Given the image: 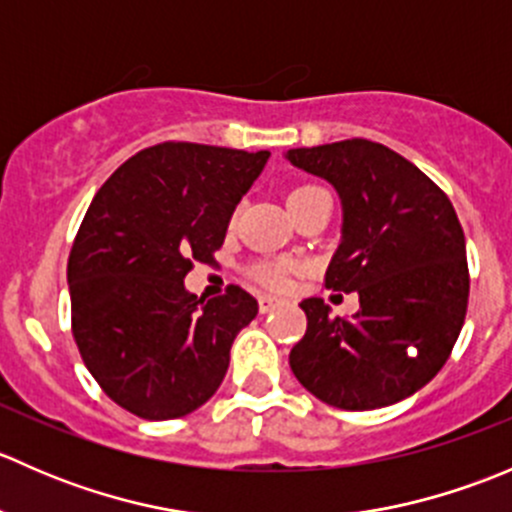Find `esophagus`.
I'll use <instances>...</instances> for the list:
<instances>
[{
    "instance_id": "esophagus-1",
    "label": "esophagus",
    "mask_w": 512,
    "mask_h": 512,
    "mask_svg": "<svg viewBox=\"0 0 512 512\" xmlns=\"http://www.w3.org/2000/svg\"><path fill=\"white\" fill-rule=\"evenodd\" d=\"M282 299L280 297H272V294H260V312L267 314L272 312L275 307H280Z\"/></svg>"
}]
</instances>
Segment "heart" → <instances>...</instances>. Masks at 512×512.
<instances>
[{
	"label": "heart",
	"mask_w": 512,
	"mask_h": 512,
	"mask_svg": "<svg viewBox=\"0 0 512 512\" xmlns=\"http://www.w3.org/2000/svg\"><path fill=\"white\" fill-rule=\"evenodd\" d=\"M314 190H322V188H317V185H302V188L292 190L289 200L302 198V195L314 193ZM289 270H292V267L285 265V262H260V265L252 267V277H255L257 282H262V285L282 289L287 287L289 282Z\"/></svg>",
	"instance_id": "heart-1"
}]
</instances>
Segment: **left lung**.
I'll list each match as a JSON object with an SVG mask.
<instances>
[{
	"mask_svg": "<svg viewBox=\"0 0 512 512\" xmlns=\"http://www.w3.org/2000/svg\"><path fill=\"white\" fill-rule=\"evenodd\" d=\"M289 163L342 198V242L324 285L359 294V312L329 317L304 299L307 332L289 352L319 401L371 411L416 394L441 371L468 309L466 237L448 195L411 160L366 138L292 148Z\"/></svg>",
	"mask_w": 512,
	"mask_h": 512,
	"instance_id": "obj_1",
	"label": "left lung"
}]
</instances>
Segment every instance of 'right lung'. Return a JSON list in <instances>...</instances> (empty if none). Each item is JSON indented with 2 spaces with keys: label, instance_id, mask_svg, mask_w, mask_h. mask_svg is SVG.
Returning a JSON list of instances; mask_svg holds the SVG:
<instances>
[{
  "label": "right lung",
  "instance_id": "add662e5",
  "mask_svg": "<svg viewBox=\"0 0 512 512\" xmlns=\"http://www.w3.org/2000/svg\"><path fill=\"white\" fill-rule=\"evenodd\" d=\"M270 151L158 143L128 158L91 200L69 255L71 329L86 369L121 409L168 421L223 384L257 299L230 285L198 299L183 280L213 262Z\"/></svg>",
  "mask_w": 512,
  "mask_h": 512
}]
</instances>
